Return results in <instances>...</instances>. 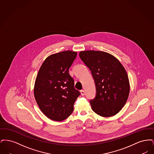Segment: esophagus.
I'll list each match as a JSON object with an SVG mask.
<instances>
[{
    "mask_svg": "<svg viewBox=\"0 0 154 154\" xmlns=\"http://www.w3.org/2000/svg\"><path fill=\"white\" fill-rule=\"evenodd\" d=\"M81 95L82 96H84L85 95V91L84 90H81L80 91Z\"/></svg>",
    "mask_w": 154,
    "mask_h": 154,
    "instance_id": "obj_1",
    "label": "esophagus"
}]
</instances>
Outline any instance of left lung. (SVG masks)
I'll use <instances>...</instances> for the list:
<instances>
[{
  "mask_svg": "<svg viewBox=\"0 0 154 154\" xmlns=\"http://www.w3.org/2000/svg\"><path fill=\"white\" fill-rule=\"evenodd\" d=\"M79 55L90 69L95 83V97L90 101L92 109L104 117L117 114L124 106L130 91L124 66L106 52L84 51Z\"/></svg>",
  "mask_w": 154,
  "mask_h": 154,
  "instance_id": "8db88e82",
  "label": "left lung"
}]
</instances>
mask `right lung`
Segmentation results:
<instances>
[{
	"mask_svg": "<svg viewBox=\"0 0 154 154\" xmlns=\"http://www.w3.org/2000/svg\"><path fill=\"white\" fill-rule=\"evenodd\" d=\"M77 54L65 51L52 54L45 59L37 75L36 101L44 115L53 121H62L70 116L74 103L80 95L69 73Z\"/></svg>",
	"mask_w": 154,
	"mask_h": 154,
	"instance_id": "obj_1",
	"label": "right lung"
}]
</instances>
